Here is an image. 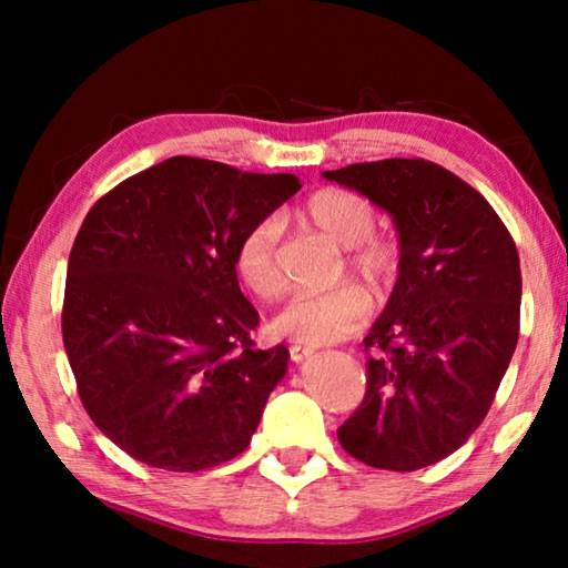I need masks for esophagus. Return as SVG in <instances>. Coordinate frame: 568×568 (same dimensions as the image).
<instances>
[{"instance_id":"obj_1","label":"esophagus","mask_w":568,"mask_h":568,"mask_svg":"<svg viewBox=\"0 0 568 568\" xmlns=\"http://www.w3.org/2000/svg\"><path fill=\"white\" fill-rule=\"evenodd\" d=\"M313 348L311 345H291V361L293 363H303L305 358H311Z\"/></svg>"}]
</instances>
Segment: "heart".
I'll return each instance as SVG.
<instances>
[{"label":"heart","instance_id":"obj_1","mask_svg":"<svg viewBox=\"0 0 568 568\" xmlns=\"http://www.w3.org/2000/svg\"><path fill=\"white\" fill-rule=\"evenodd\" d=\"M297 215L315 233L345 250V267L371 287L386 293L400 271V247L393 237L373 233L376 207L361 192L343 187L315 190ZM281 225L275 217H263L245 230L235 247V271L250 291L263 301H275L287 287L281 261ZM371 303L353 285L331 293L297 295L273 321V333L285 341L325 345L348 338L368 318Z\"/></svg>","mask_w":568,"mask_h":568}]
</instances>
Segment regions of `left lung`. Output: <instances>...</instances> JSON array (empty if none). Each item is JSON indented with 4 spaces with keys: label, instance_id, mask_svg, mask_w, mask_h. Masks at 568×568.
Returning a JSON list of instances; mask_svg holds the SVG:
<instances>
[{
    "label": "left lung",
    "instance_id": "left-lung-1",
    "mask_svg": "<svg viewBox=\"0 0 568 568\" xmlns=\"http://www.w3.org/2000/svg\"><path fill=\"white\" fill-rule=\"evenodd\" d=\"M323 178L386 210L400 243L396 287L363 338L365 398L338 440L373 468L430 466L480 426L511 363L516 243L488 200L436 162L390 158Z\"/></svg>",
    "mask_w": 568,
    "mask_h": 568
}]
</instances>
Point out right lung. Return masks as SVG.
Here are the masks:
<instances>
[{
    "mask_svg": "<svg viewBox=\"0 0 568 568\" xmlns=\"http://www.w3.org/2000/svg\"><path fill=\"white\" fill-rule=\"evenodd\" d=\"M301 190L178 155L102 195L74 237L62 341L77 393L104 436L152 468H215L247 448L285 345L261 351L235 247Z\"/></svg>",
    "mask_w": 568,
    "mask_h": 568,
    "instance_id": "obj_1",
    "label": "right lung"
}]
</instances>
